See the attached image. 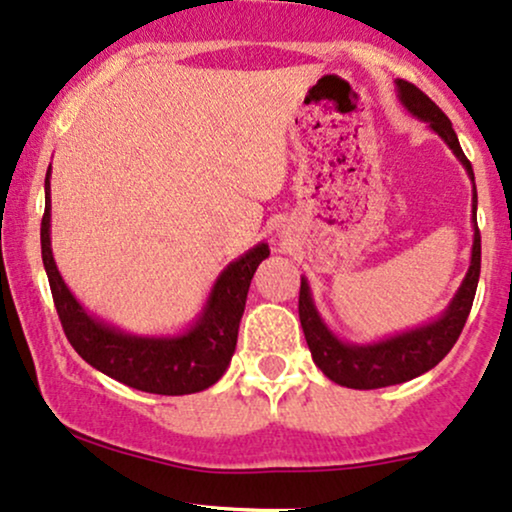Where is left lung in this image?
<instances>
[{
  "mask_svg": "<svg viewBox=\"0 0 512 512\" xmlns=\"http://www.w3.org/2000/svg\"><path fill=\"white\" fill-rule=\"evenodd\" d=\"M396 97L403 104L410 116L418 121L430 123V128L449 144V149L456 154V159L468 170V178L472 180V254L470 268L463 277V285L458 287L456 296L446 311L430 323L413 327V330L391 334L387 339L370 344H351L342 342L330 327L325 325L323 315L315 308L311 287L306 277H301L299 292V318L304 327L306 344L311 349L313 363L330 377L332 382L342 384L349 389H380L401 384L432 370L441 358L446 356L456 344V339L463 332L465 320H468L472 301H475L477 282H479V266H482V237L477 230V187L475 173H472L470 161L465 159L463 149L456 137V130L446 113L437 104L420 92L418 87L410 85L406 80H396Z\"/></svg>",
  "mask_w": 512,
  "mask_h": 512,
  "instance_id": "obj_1",
  "label": "left lung"
}]
</instances>
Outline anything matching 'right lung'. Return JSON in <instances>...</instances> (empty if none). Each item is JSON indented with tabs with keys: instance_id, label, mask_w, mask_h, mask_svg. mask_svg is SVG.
Returning a JSON list of instances; mask_svg holds the SVG:
<instances>
[{
	"instance_id": "right-lung-1",
	"label": "right lung",
	"mask_w": 512,
	"mask_h": 512,
	"mask_svg": "<svg viewBox=\"0 0 512 512\" xmlns=\"http://www.w3.org/2000/svg\"><path fill=\"white\" fill-rule=\"evenodd\" d=\"M52 166L44 178V216L40 227L42 263L52 287L54 306L68 342L113 380L149 394L182 396L216 384L237 346L246 294L258 263L270 256L266 242L235 258L213 282L199 318L180 334H130L85 311L66 287L52 254Z\"/></svg>"
}]
</instances>
